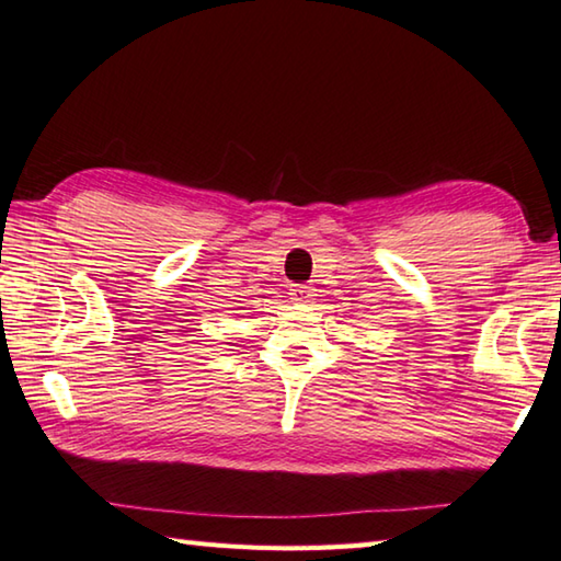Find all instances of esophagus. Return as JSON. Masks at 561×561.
Returning <instances> with one entry per match:
<instances>
[{
  "label": "esophagus",
  "instance_id": "1",
  "mask_svg": "<svg viewBox=\"0 0 561 561\" xmlns=\"http://www.w3.org/2000/svg\"><path fill=\"white\" fill-rule=\"evenodd\" d=\"M289 296L294 301H311L313 299V289L308 284H291Z\"/></svg>",
  "mask_w": 561,
  "mask_h": 561
}]
</instances>
